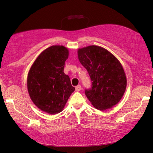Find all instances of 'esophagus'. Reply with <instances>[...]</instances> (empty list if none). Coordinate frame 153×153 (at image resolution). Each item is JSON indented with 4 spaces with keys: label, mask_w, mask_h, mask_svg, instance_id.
<instances>
[{
    "label": "esophagus",
    "mask_w": 153,
    "mask_h": 153,
    "mask_svg": "<svg viewBox=\"0 0 153 153\" xmlns=\"http://www.w3.org/2000/svg\"><path fill=\"white\" fill-rule=\"evenodd\" d=\"M82 90V86H80V85H78V86H77L76 87V91H80V90Z\"/></svg>",
    "instance_id": "1"
}]
</instances>
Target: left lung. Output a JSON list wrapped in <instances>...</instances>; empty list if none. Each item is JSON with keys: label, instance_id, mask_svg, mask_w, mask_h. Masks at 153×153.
I'll return each mask as SVG.
<instances>
[{"label": "left lung", "instance_id": "8db88e82", "mask_svg": "<svg viewBox=\"0 0 153 153\" xmlns=\"http://www.w3.org/2000/svg\"><path fill=\"white\" fill-rule=\"evenodd\" d=\"M78 59L92 80V88L85 94L94 107L104 111L120 101L127 79L120 61L101 46L92 45L77 50Z\"/></svg>", "mask_w": 153, "mask_h": 153}]
</instances>
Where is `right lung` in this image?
<instances>
[{
  "label": "right lung",
  "instance_id": "right-lung-1",
  "mask_svg": "<svg viewBox=\"0 0 153 153\" xmlns=\"http://www.w3.org/2000/svg\"><path fill=\"white\" fill-rule=\"evenodd\" d=\"M69 50L55 45L41 53L27 74V86L30 97L44 112L55 115L61 112L75 88L64 73Z\"/></svg>",
  "mask_w": 153,
  "mask_h": 153
}]
</instances>
